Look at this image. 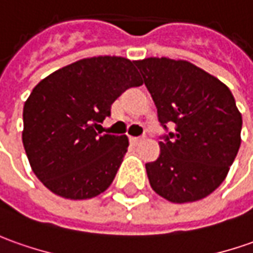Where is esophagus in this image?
<instances>
[{
    "instance_id": "obj_1",
    "label": "esophagus",
    "mask_w": 253,
    "mask_h": 253,
    "mask_svg": "<svg viewBox=\"0 0 253 253\" xmlns=\"http://www.w3.org/2000/svg\"><path fill=\"white\" fill-rule=\"evenodd\" d=\"M130 141H131L133 144H138V142L142 141V138H141V137H130Z\"/></svg>"
}]
</instances>
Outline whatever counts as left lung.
Here are the masks:
<instances>
[{"instance_id": "left-lung-1", "label": "left lung", "mask_w": 253, "mask_h": 253, "mask_svg": "<svg viewBox=\"0 0 253 253\" xmlns=\"http://www.w3.org/2000/svg\"><path fill=\"white\" fill-rule=\"evenodd\" d=\"M135 66L166 131L159 158L145 165L151 187L176 204L205 198L226 178L241 144L242 118L231 91L187 61L147 58Z\"/></svg>"}]
</instances>
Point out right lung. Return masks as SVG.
<instances>
[{
	"mask_svg": "<svg viewBox=\"0 0 253 253\" xmlns=\"http://www.w3.org/2000/svg\"><path fill=\"white\" fill-rule=\"evenodd\" d=\"M134 63L122 56L87 58L33 88L23 108L22 140L34 174L49 191L88 199L112 184L128 138L95 128L111 116L118 97L142 84Z\"/></svg>",
	"mask_w": 253,
	"mask_h": 253,
	"instance_id": "obj_1",
	"label": "right lung"
}]
</instances>
